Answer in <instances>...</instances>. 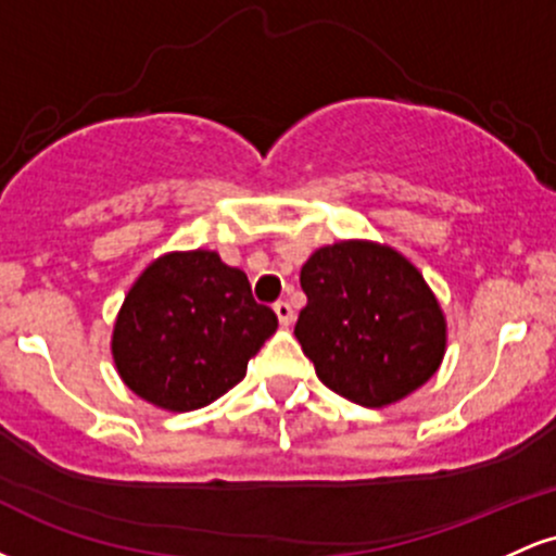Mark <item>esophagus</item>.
<instances>
[{
	"label": "esophagus",
	"mask_w": 556,
	"mask_h": 556,
	"mask_svg": "<svg viewBox=\"0 0 556 556\" xmlns=\"http://www.w3.org/2000/svg\"><path fill=\"white\" fill-rule=\"evenodd\" d=\"M274 314H277V318L285 327H290V324L295 321V311H292V305L287 303V300H277V303H274Z\"/></svg>",
	"instance_id": "34e87169"
}]
</instances>
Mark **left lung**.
Wrapping results in <instances>:
<instances>
[{
  "mask_svg": "<svg viewBox=\"0 0 556 556\" xmlns=\"http://www.w3.org/2000/svg\"><path fill=\"white\" fill-rule=\"evenodd\" d=\"M305 308L295 337L331 392L392 405L437 374L446 321L424 274L389 245L342 240L300 269Z\"/></svg>",
  "mask_w": 556,
  "mask_h": 556,
  "instance_id": "left-lung-1",
  "label": "left lung"
}]
</instances>
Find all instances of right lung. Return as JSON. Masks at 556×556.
<instances>
[{"label":"right lung","instance_id":"obj_1","mask_svg":"<svg viewBox=\"0 0 556 556\" xmlns=\"http://www.w3.org/2000/svg\"><path fill=\"white\" fill-rule=\"evenodd\" d=\"M277 331V314L253 300L245 271L214 251L167 253L127 292L112 355L138 397L188 413L229 392Z\"/></svg>","mask_w":556,"mask_h":556}]
</instances>
